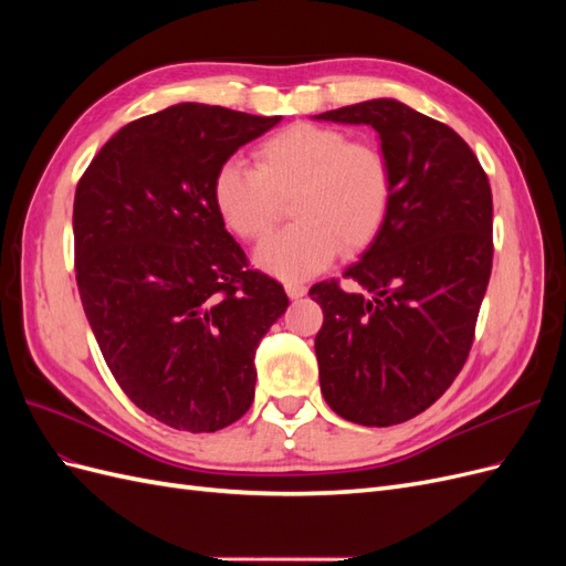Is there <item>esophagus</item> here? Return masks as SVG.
Returning <instances> with one entry per match:
<instances>
[{
	"instance_id": "34e87169",
	"label": "esophagus",
	"mask_w": 566,
	"mask_h": 566,
	"mask_svg": "<svg viewBox=\"0 0 566 566\" xmlns=\"http://www.w3.org/2000/svg\"><path fill=\"white\" fill-rule=\"evenodd\" d=\"M285 293L290 300H300L306 295V285L302 283H285Z\"/></svg>"
}]
</instances>
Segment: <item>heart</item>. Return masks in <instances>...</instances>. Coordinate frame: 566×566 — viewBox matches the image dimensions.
Returning a JSON list of instances; mask_svg holds the SVG:
<instances>
[{"mask_svg": "<svg viewBox=\"0 0 566 566\" xmlns=\"http://www.w3.org/2000/svg\"><path fill=\"white\" fill-rule=\"evenodd\" d=\"M295 196V224L256 245L254 264L297 283L331 266L337 252L356 254L380 235L394 200L391 167L380 148L352 144L349 134L293 125L256 150V167L227 160L212 181V200L224 224L241 238L264 235Z\"/></svg>", "mask_w": 566, "mask_h": 566, "instance_id": "heart-1", "label": "heart"}]
</instances>
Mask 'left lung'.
I'll return each mask as SVG.
<instances>
[{"instance_id":"obj_1","label":"left lung","mask_w":566,"mask_h":566,"mask_svg":"<svg viewBox=\"0 0 566 566\" xmlns=\"http://www.w3.org/2000/svg\"><path fill=\"white\" fill-rule=\"evenodd\" d=\"M368 125L389 160L394 200L380 235L345 269L361 293L335 281L310 295L321 394L339 418L399 424L451 387L470 354L491 262V186L472 148L397 98L314 115Z\"/></svg>"}]
</instances>
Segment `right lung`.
Instances as JSON below:
<instances>
[{"label":"right lung","instance_id":"1","mask_svg":"<svg viewBox=\"0 0 566 566\" xmlns=\"http://www.w3.org/2000/svg\"><path fill=\"white\" fill-rule=\"evenodd\" d=\"M208 104L134 119L75 191V271L111 373L144 413L217 432L254 399V352L287 310L212 200L217 169L281 123Z\"/></svg>","mask_w":566,"mask_h":566}]
</instances>
